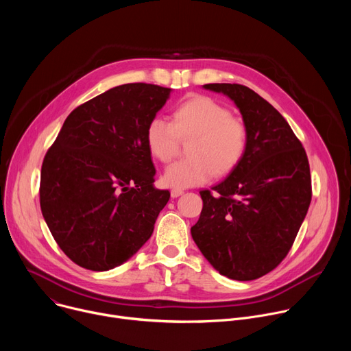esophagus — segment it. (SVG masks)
I'll return each instance as SVG.
<instances>
[{
	"mask_svg": "<svg viewBox=\"0 0 351 351\" xmlns=\"http://www.w3.org/2000/svg\"><path fill=\"white\" fill-rule=\"evenodd\" d=\"M183 194V190H180V189H172L171 190V195L173 197V198H176V197H179V195H182Z\"/></svg>",
	"mask_w": 351,
	"mask_h": 351,
	"instance_id": "1",
	"label": "esophagus"
}]
</instances>
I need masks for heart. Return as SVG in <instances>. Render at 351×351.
<instances>
[{
    "instance_id": "b5f03b06",
    "label": "heart",
    "mask_w": 351,
    "mask_h": 351,
    "mask_svg": "<svg viewBox=\"0 0 351 351\" xmlns=\"http://www.w3.org/2000/svg\"><path fill=\"white\" fill-rule=\"evenodd\" d=\"M186 160L167 168L164 180L175 189L207 183L233 171L248 145L247 125L232 117L228 107L207 95H191L173 111V122L156 115L145 128L149 154L167 164L175 158L180 138H190Z\"/></svg>"
}]
</instances>
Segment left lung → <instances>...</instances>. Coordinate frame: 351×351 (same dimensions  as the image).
Returning a JSON list of instances; mask_svg holds the SVG:
<instances>
[{
	"label": "left lung",
	"mask_w": 351,
	"mask_h": 351,
	"mask_svg": "<svg viewBox=\"0 0 351 351\" xmlns=\"http://www.w3.org/2000/svg\"><path fill=\"white\" fill-rule=\"evenodd\" d=\"M228 95L248 129L240 164L211 190L191 237L223 276L253 280L287 256L311 203V175L303 144L286 119L252 88L210 83Z\"/></svg>",
	"instance_id": "obj_1"
}]
</instances>
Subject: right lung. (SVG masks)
Returning <instances> with one entry per match:
<instances>
[{
    "instance_id": "1",
    "label": "right lung",
    "mask_w": 351,
    "mask_h": 351,
    "mask_svg": "<svg viewBox=\"0 0 351 351\" xmlns=\"http://www.w3.org/2000/svg\"><path fill=\"white\" fill-rule=\"evenodd\" d=\"M171 88L128 83L75 108L47 152L40 207L62 252L90 271L126 263L152 237L171 193L154 187L145 128Z\"/></svg>"
}]
</instances>
